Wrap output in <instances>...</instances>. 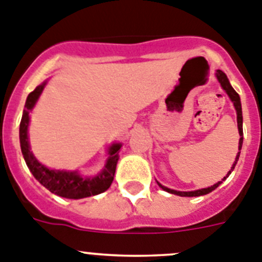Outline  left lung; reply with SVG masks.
<instances>
[{"label":"left lung","instance_id":"left-lung-1","mask_svg":"<svg viewBox=\"0 0 262 262\" xmlns=\"http://www.w3.org/2000/svg\"><path fill=\"white\" fill-rule=\"evenodd\" d=\"M216 75V79L219 81V83H221V86H222L223 90L227 93V95L230 96V99L232 100V103H234V107L235 110H236V119H237V129H239V134H240V140H239V152H237L236 155V159H235L234 164H232V167H231V171H234L235 166H236L237 160H239V155H240V150H242V145H243V115H242V103H240V96L239 94L236 93V91L232 89V86L230 84V81H228L227 75L225 74V73L222 72V70H216L215 73ZM231 171H228V173L226 175V178H228V175L231 173ZM226 178L222 179V181L226 180ZM222 181H218L216 184H214V185H211V187L209 188H204V189H199V190H192V192H179V190H173V189H169V188H166L163 187L162 184L158 183V185H159L160 188L163 190H166V192L168 193H172V194H178V195H181V197H199V195H204V194H207V193L213 192L215 188L219 187V184H222Z\"/></svg>","mask_w":262,"mask_h":262}]
</instances>
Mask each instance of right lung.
I'll return each mask as SVG.
<instances>
[{
  "mask_svg": "<svg viewBox=\"0 0 262 262\" xmlns=\"http://www.w3.org/2000/svg\"><path fill=\"white\" fill-rule=\"evenodd\" d=\"M47 81L35 89L32 93L28 94L27 100L25 104V111L20 120L19 125V140L20 148H22L23 158L26 160V164L32 172L37 181L41 185L51 190L52 193L65 197V199H84L90 195H96L99 193H103L111 187L114 181L115 171H116V164L119 160V150L121 147V143H114L108 148V159L105 162V166L102 171L93 178H83L77 171H60V169H51L48 167L37 162L36 158L30 150V143H28V122H30V111L36 104L40 94L43 93Z\"/></svg>",
  "mask_w": 262,
  "mask_h": 262,
  "instance_id": "1",
  "label": "right lung"
}]
</instances>
